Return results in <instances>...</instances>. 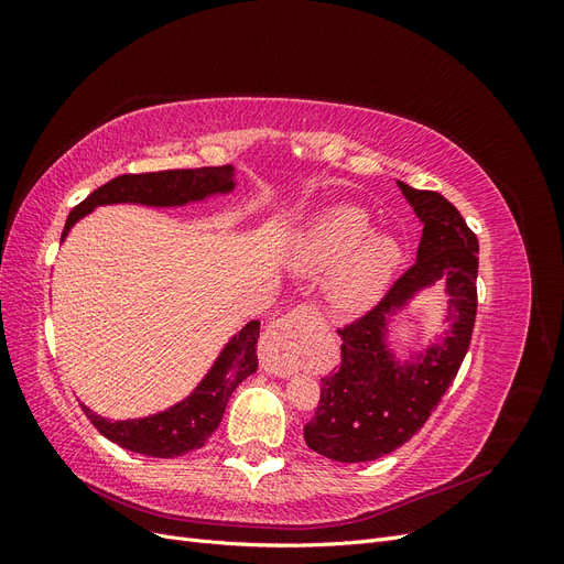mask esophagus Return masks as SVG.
Here are the masks:
<instances>
[{"instance_id":"34e87169","label":"esophagus","mask_w":564,"mask_h":564,"mask_svg":"<svg viewBox=\"0 0 564 564\" xmlns=\"http://www.w3.org/2000/svg\"><path fill=\"white\" fill-rule=\"evenodd\" d=\"M322 315L313 305H299L278 322H272L261 340V365L275 377H289L301 367L303 348L317 329Z\"/></svg>"}]
</instances>
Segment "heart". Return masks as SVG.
<instances>
[{
	"label": "heart",
	"mask_w": 564,
	"mask_h": 564,
	"mask_svg": "<svg viewBox=\"0 0 564 564\" xmlns=\"http://www.w3.org/2000/svg\"><path fill=\"white\" fill-rule=\"evenodd\" d=\"M369 216L357 207H329L305 226L296 240L294 268L319 275L334 268L327 301L338 313H360L377 301L402 261L395 237L369 232Z\"/></svg>",
	"instance_id": "obj_1"
}]
</instances>
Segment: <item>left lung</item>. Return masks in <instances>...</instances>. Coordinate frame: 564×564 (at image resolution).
Here are the masks:
<instances>
[{
  "instance_id": "obj_1",
  "label": "left lung",
  "mask_w": 564,
  "mask_h": 564,
  "mask_svg": "<svg viewBox=\"0 0 564 564\" xmlns=\"http://www.w3.org/2000/svg\"><path fill=\"white\" fill-rule=\"evenodd\" d=\"M398 185L423 224L416 263L369 313L338 329L340 367L322 379L315 416L303 429L305 445L340 464L381 458L419 433L456 379L475 327V232L440 193ZM437 281L451 296L448 327L435 345L398 364L384 346L387 319Z\"/></svg>"
}]
</instances>
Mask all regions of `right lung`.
Instances as JSON below:
<instances>
[{
  "instance_id": "1",
  "label": "right lung",
  "mask_w": 564,
  "mask_h": 564,
  "mask_svg": "<svg viewBox=\"0 0 564 564\" xmlns=\"http://www.w3.org/2000/svg\"><path fill=\"white\" fill-rule=\"evenodd\" d=\"M235 169L202 166V169H169L152 174H124L100 185L87 199L67 216L61 242L82 216H87L104 204H145V207H181L187 202H199L209 195H226L235 187ZM261 322L251 319L247 327L237 332L228 346L220 350L218 360L209 369L202 383L183 402L169 406L166 412L145 419L110 421L94 414L84 406V414L115 445L135 454L174 458L207 445L212 433L218 429L228 406V400L247 377L259 367L256 360V340H259Z\"/></svg>"
}]
</instances>
